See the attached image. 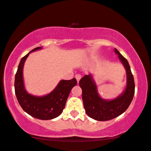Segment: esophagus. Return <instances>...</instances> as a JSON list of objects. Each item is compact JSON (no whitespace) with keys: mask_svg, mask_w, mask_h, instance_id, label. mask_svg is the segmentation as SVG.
I'll use <instances>...</instances> for the list:
<instances>
[{"mask_svg":"<svg viewBox=\"0 0 151 151\" xmlns=\"http://www.w3.org/2000/svg\"><path fill=\"white\" fill-rule=\"evenodd\" d=\"M75 78H76V79H77V82L79 83V80H80V79H81V74H76V75H75Z\"/></svg>","mask_w":151,"mask_h":151,"instance_id":"esophagus-1","label":"esophagus"}]
</instances>
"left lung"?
I'll use <instances>...</instances> for the list:
<instances>
[{
	"instance_id": "8db88e82",
	"label": "left lung",
	"mask_w": 151,
	"mask_h": 151,
	"mask_svg": "<svg viewBox=\"0 0 151 151\" xmlns=\"http://www.w3.org/2000/svg\"><path fill=\"white\" fill-rule=\"evenodd\" d=\"M115 52L118 55L127 72V86L122 93L110 101L103 99L99 95L97 86L91 74L84 75L79 81V86L82 89L83 107L86 114L98 121H108L122 115L129 108L134 95L135 84L129 64L116 48Z\"/></svg>"
}]
</instances>
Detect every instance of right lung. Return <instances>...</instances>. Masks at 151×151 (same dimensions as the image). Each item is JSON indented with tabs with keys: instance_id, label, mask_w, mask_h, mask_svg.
I'll list each match as a JSON object with an SVG mask.
<instances>
[{
	"instance_id": "right-lung-1",
	"label": "right lung",
	"mask_w": 151,
	"mask_h": 151,
	"mask_svg": "<svg viewBox=\"0 0 151 151\" xmlns=\"http://www.w3.org/2000/svg\"><path fill=\"white\" fill-rule=\"evenodd\" d=\"M41 48L37 47L33 49L21 59L14 78V91L24 111L37 119L48 120L58 117L63 112L69 94L77 81L75 78L61 80L55 89L44 96H36L27 93L23 80L24 64L30 52Z\"/></svg>"
}]
</instances>
